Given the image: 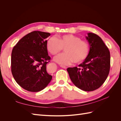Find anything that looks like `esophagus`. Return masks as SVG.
I'll return each mask as SVG.
<instances>
[{
  "label": "esophagus",
  "instance_id": "esophagus-1",
  "mask_svg": "<svg viewBox=\"0 0 121 121\" xmlns=\"http://www.w3.org/2000/svg\"><path fill=\"white\" fill-rule=\"evenodd\" d=\"M60 67L61 68H64V69H67V67H65V66H64V65H60Z\"/></svg>",
  "mask_w": 121,
  "mask_h": 121
}]
</instances>
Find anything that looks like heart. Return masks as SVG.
Returning <instances> with one entry per match:
<instances>
[{"instance_id": "b5f03b06", "label": "heart", "mask_w": 121, "mask_h": 121, "mask_svg": "<svg viewBox=\"0 0 121 121\" xmlns=\"http://www.w3.org/2000/svg\"><path fill=\"white\" fill-rule=\"evenodd\" d=\"M46 48L52 55L65 48V53L58 54L53 59L61 65H70L73 62L81 63L86 59L89 52L88 43L72 34L60 36L57 39L55 37H50L47 41Z\"/></svg>"}]
</instances>
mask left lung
Wrapping results in <instances>:
<instances>
[{
    "instance_id": "1",
    "label": "left lung",
    "mask_w": 121,
    "mask_h": 121,
    "mask_svg": "<svg viewBox=\"0 0 121 121\" xmlns=\"http://www.w3.org/2000/svg\"><path fill=\"white\" fill-rule=\"evenodd\" d=\"M86 39L89 45L87 57L78 68H68L67 71L77 87L91 91L99 88L108 77L110 69V52L97 35L88 33Z\"/></svg>"
}]
</instances>
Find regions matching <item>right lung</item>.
Here are the masks:
<instances>
[{
  "instance_id": "obj_1",
  "label": "right lung",
  "mask_w": 121,
  "mask_h": 121,
  "mask_svg": "<svg viewBox=\"0 0 121 121\" xmlns=\"http://www.w3.org/2000/svg\"><path fill=\"white\" fill-rule=\"evenodd\" d=\"M50 33L33 31L22 38L14 46L11 69L14 80L24 89L38 92L44 89L52 77L46 72L50 60L46 48Z\"/></svg>"
}]
</instances>
